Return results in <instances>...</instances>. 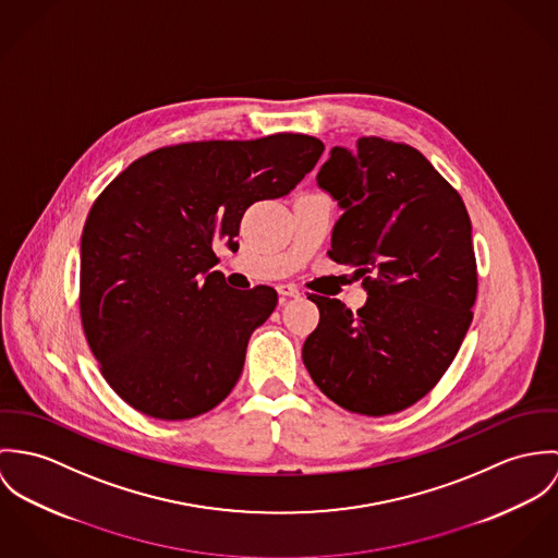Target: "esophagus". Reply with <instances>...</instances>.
<instances>
[{"label": "esophagus", "mask_w": 558, "mask_h": 558, "mask_svg": "<svg viewBox=\"0 0 558 558\" xmlns=\"http://www.w3.org/2000/svg\"><path fill=\"white\" fill-rule=\"evenodd\" d=\"M278 293L282 298H300V289L295 284H278Z\"/></svg>", "instance_id": "34e87169"}]
</instances>
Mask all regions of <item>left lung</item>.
Returning <instances> with one entry per match:
<instances>
[{"label": "left lung", "instance_id": "obj_1", "mask_svg": "<svg viewBox=\"0 0 558 558\" xmlns=\"http://www.w3.org/2000/svg\"><path fill=\"white\" fill-rule=\"evenodd\" d=\"M316 182L342 209L327 254L353 267L368 300L351 312L310 295L320 318L304 364L351 413L404 411L440 380L473 320L469 211L415 147L378 136H362L357 149L333 147Z\"/></svg>", "mask_w": 558, "mask_h": 558}]
</instances>
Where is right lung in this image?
Instances as JSON below:
<instances>
[{
    "instance_id": "right-lung-1",
    "label": "right lung",
    "mask_w": 558,
    "mask_h": 558,
    "mask_svg": "<svg viewBox=\"0 0 558 558\" xmlns=\"http://www.w3.org/2000/svg\"><path fill=\"white\" fill-rule=\"evenodd\" d=\"M323 149L293 132L169 145L134 160L94 201L81 238V323L102 376L132 409L178 422L231 393L278 293L231 289L214 271V248H240L250 205L289 194Z\"/></svg>"
}]
</instances>
